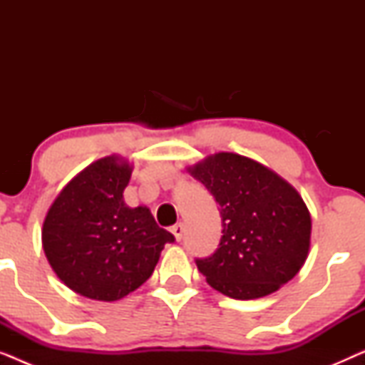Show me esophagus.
<instances>
[{"mask_svg": "<svg viewBox=\"0 0 365 365\" xmlns=\"http://www.w3.org/2000/svg\"><path fill=\"white\" fill-rule=\"evenodd\" d=\"M171 232L174 234V237H176V241L179 242L182 239V234H184V226L182 224H176V226L171 227Z\"/></svg>", "mask_w": 365, "mask_h": 365, "instance_id": "obj_1", "label": "esophagus"}]
</instances>
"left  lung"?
I'll use <instances>...</instances> for the list:
<instances>
[{"instance_id":"obj_1","label":"left lung","mask_w":365,"mask_h":365,"mask_svg":"<svg viewBox=\"0 0 365 365\" xmlns=\"http://www.w3.org/2000/svg\"><path fill=\"white\" fill-rule=\"evenodd\" d=\"M219 204L222 236L196 259L209 286L232 299L276 292L301 271L311 246V214L287 181L261 163L217 153L189 168Z\"/></svg>"}]
</instances>
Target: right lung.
Returning <instances> with one entry per match:
<instances>
[{"instance_id":"add662e5","label":"right lung","mask_w":365,"mask_h":365,"mask_svg":"<svg viewBox=\"0 0 365 365\" xmlns=\"http://www.w3.org/2000/svg\"><path fill=\"white\" fill-rule=\"evenodd\" d=\"M133 168L118 156L89 164L69 181L43 222V249L56 276L76 294L119 301L151 277L174 236L148 207L123 192Z\"/></svg>"}]
</instances>
